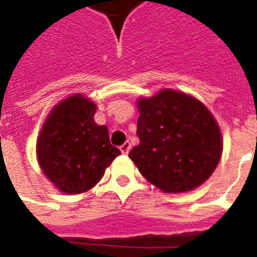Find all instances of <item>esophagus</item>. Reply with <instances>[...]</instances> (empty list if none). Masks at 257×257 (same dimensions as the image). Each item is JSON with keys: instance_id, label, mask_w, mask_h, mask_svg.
Returning <instances> with one entry per match:
<instances>
[{"instance_id": "esophagus-1", "label": "esophagus", "mask_w": 257, "mask_h": 257, "mask_svg": "<svg viewBox=\"0 0 257 257\" xmlns=\"http://www.w3.org/2000/svg\"><path fill=\"white\" fill-rule=\"evenodd\" d=\"M120 151L124 153V155H128V152L131 151V143H129V141H125L124 144L120 147Z\"/></svg>"}]
</instances>
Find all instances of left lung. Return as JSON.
Instances as JSON below:
<instances>
[{
  "label": "left lung",
  "mask_w": 257,
  "mask_h": 257,
  "mask_svg": "<svg viewBox=\"0 0 257 257\" xmlns=\"http://www.w3.org/2000/svg\"><path fill=\"white\" fill-rule=\"evenodd\" d=\"M137 136L129 152L140 173L161 191L181 193L208 180L223 152L215 117L197 98L163 89L140 98Z\"/></svg>",
  "instance_id": "left-lung-1"
}]
</instances>
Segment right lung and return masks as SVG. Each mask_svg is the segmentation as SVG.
I'll list each match as a JSON object with an SVG mask.
<instances>
[{"label":"right lung","mask_w":257,"mask_h":257,"mask_svg":"<svg viewBox=\"0 0 257 257\" xmlns=\"http://www.w3.org/2000/svg\"><path fill=\"white\" fill-rule=\"evenodd\" d=\"M96 104L74 94L50 110L37 139L44 175L68 195L89 191L104 176L120 149L109 141L108 128L93 120Z\"/></svg>","instance_id":"obj_1"}]
</instances>
